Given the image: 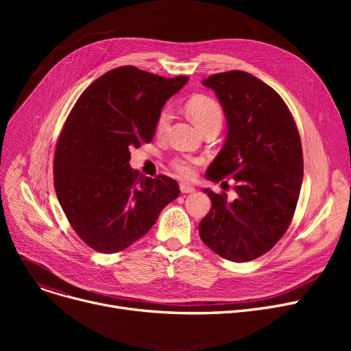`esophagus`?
Instances as JSON below:
<instances>
[{
  "label": "esophagus",
  "instance_id": "esophagus-1",
  "mask_svg": "<svg viewBox=\"0 0 351 351\" xmlns=\"http://www.w3.org/2000/svg\"><path fill=\"white\" fill-rule=\"evenodd\" d=\"M180 192L182 193H192V192H195V188L188 185V183H180Z\"/></svg>",
  "mask_w": 351,
  "mask_h": 351
}]
</instances>
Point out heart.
I'll return each mask as SVG.
<instances>
[{
  "instance_id": "heart-1",
  "label": "heart",
  "mask_w": 351,
  "mask_h": 351,
  "mask_svg": "<svg viewBox=\"0 0 351 351\" xmlns=\"http://www.w3.org/2000/svg\"><path fill=\"white\" fill-rule=\"evenodd\" d=\"M188 114L193 119V122L200 128L204 129L209 125H222L223 121V110L222 106L217 101H215L210 97L206 95H195L192 97L188 104H186ZM172 119V112L171 109L166 106L163 108L155 123V129L158 134H163L166 131V128L169 126V122ZM200 163L199 158L193 156H180L175 158L172 160V168L182 176V178H193L196 173V165Z\"/></svg>"
}]
</instances>
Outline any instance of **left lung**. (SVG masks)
<instances>
[{
    "label": "left lung",
    "instance_id": "left-lung-1",
    "mask_svg": "<svg viewBox=\"0 0 351 351\" xmlns=\"http://www.w3.org/2000/svg\"><path fill=\"white\" fill-rule=\"evenodd\" d=\"M202 84L215 90L228 121L206 179L234 180L236 196L204 189L212 209L199 234L220 257L243 263L269 252L290 226L303 182L302 142L285 101L263 81L229 71Z\"/></svg>",
    "mask_w": 351,
    "mask_h": 351
}]
</instances>
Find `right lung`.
I'll list each match as a JSON object with an SVG mask.
<instances>
[{
	"mask_svg": "<svg viewBox=\"0 0 351 351\" xmlns=\"http://www.w3.org/2000/svg\"><path fill=\"white\" fill-rule=\"evenodd\" d=\"M126 65L92 82L73 105L53 156V186L72 229L101 253H117L147 233L175 200L178 182L129 166L149 143L163 105L188 82Z\"/></svg>",
	"mask_w": 351,
	"mask_h": 351,
	"instance_id": "add662e5",
	"label": "right lung"
}]
</instances>
